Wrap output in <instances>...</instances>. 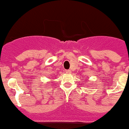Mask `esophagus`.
I'll return each instance as SVG.
<instances>
[{
	"label": "esophagus",
	"instance_id": "34e87169",
	"mask_svg": "<svg viewBox=\"0 0 129 129\" xmlns=\"http://www.w3.org/2000/svg\"><path fill=\"white\" fill-rule=\"evenodd\" d=\"M66 72L67 73V74H71V71H70V70H66Z\"/></svg>",
	"mask_w": 129,
	"mask_h": 129
}]
</instances>
